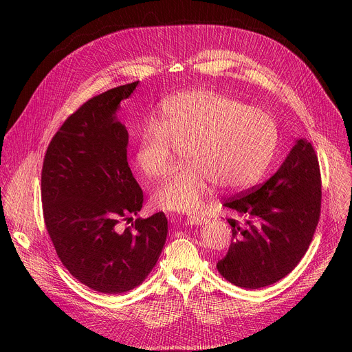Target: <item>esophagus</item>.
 Instances as JSON below:
<instances>
[{
	"label": "esophagus",
	"instance_id": "obj_1",
	"mask_svg": "<svg viewBox=\"0 0 352 352\" xmlns=\"http://www.w3.org/2000/svg\"><path fill=\"white\" fill-rule=\"evenodd\" d=\"M210 220L204 217V216H189L186 219V223L190 226H202V224H208Z\"/></svg>",
	"mask_w": 352,
	"mask_h": 352
}]
</instances>
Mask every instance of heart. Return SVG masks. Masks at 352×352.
Returning a JSON list of instances; mask_svg holds the SVG:
<instances>
[{
	"mask_svg": "<svg viewBox=\"0 0 352 352\" xmlns=\"http://www.w3.org/2000/svg\"><path fill=\"white\" fill-rule=\"evenodd\" d=\"M278 143L274 118L236 98L210 90L170 97L159 122L146 124L135 152L136 168L148 179L164 177L175 148H186L185 168L155 192L153 204L167 212L195 213L216 184L223 190L254 186L267 171Z\"/></svg>",
	"mask_w": 352,
	"mask_h": 352,
	"instance_id": "b5f03b06",
	"label": "heart"
}]
</instances>
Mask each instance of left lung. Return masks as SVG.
I'll use <instances>...</instances> for the list:
<instances>
[{"label":"left lung","mask_w":352,"mask_h":352,"mask_svg":"<svg viewBox=\"0 0 352 352\" xmlns=\"http://www.w3.org/2000/svg\"><path fill=\"white\" fill-rule=\"evenodd\" d=\"M320 205L318 156L311 142L298 139L273 177L224 202L234 214L227 219L232 239L219 273L249 289L284 278L307 254Z\"/></svg>","instance_id":"1"}]
</instances>
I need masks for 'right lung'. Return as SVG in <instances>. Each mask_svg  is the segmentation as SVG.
Listing matches in <instances>:
<instances>
[{
  "label": "right lung",
  "mask_w": 352,
  "mask_h": 352,
  "mask_svg": "<svg viewBox=\"0 0 352 352\" xmlns=\"http://www.w3.org/2000/svg\"><path fill=\"white\" fill-rule=\"evenodd\" d=\"M138 83L94 96L69 116L50 142L41 170L44 223L57 255L78 281L103 294L142 284L168 232L163 212L120 228L143 205L126 160L128 131L117 118Z\"/></svg>",
  "instance_id": "obj_1"
}]
</instances>
